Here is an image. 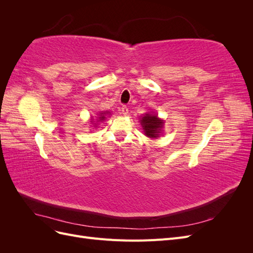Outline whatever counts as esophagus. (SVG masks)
Here are the masks:
<instances>
[{
  "mask_svg": "<svg viewBox=\"0 0 253 253\" xmlns=\"http://www.w3.org/2000/svg\"><path fill=\"white\" fill-rule=\"evenodd\" d=\"M120 112H121V114L126 115V114L128 113V109H127V106H126V105H122V106H121V109H120Z\"/></svg>",
  "mask_w": 253,
  "mask_h": 253,
  "instance_id": "34e87169",
  "label": "esophagus"
}]
</instances>
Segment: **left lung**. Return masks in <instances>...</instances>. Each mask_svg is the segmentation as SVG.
<instances>
[{
	"label": "left lung",
	"instance_id": "obj_1",
	"mask_svg": "<svg viewBox=\"0 0 253 253\" xmlns=\"http://www.w3.org/2000/svg\"><path fill=\"white\" fill-rule=\"evenodd\" d=\"M140 121L145 135L152 137V138H156L158 133L160 132V128L163 127L164 125V122L158 119L157 116L150 114H145V116L142 117Z\"/></svg>",
	"mask_w": 253,
	"mask_h": 253
}]
</instances>
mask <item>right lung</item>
<instances>
[{
	"mask_svg": "<svg viewBox=\"0 0 253 253\" xmlns=\"http://www.w3.org/2000/svg\"><path fill=\"white\" fill-rule=\"evenodd\" d=\"M99 118H100V119L102 120V119H104V116H102V115H101V117H99Z\"/></svg>",
	"mask_w": 253,
	"mask_h": 253,
	"instance_id": "add662e5",
	"label": "right lung"
}]
</instances>
